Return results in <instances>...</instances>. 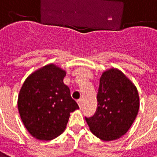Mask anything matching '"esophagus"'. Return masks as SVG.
Returning a JSON list of instances; mask_svg holds the SVG:
<instances>
[{
	"mask_svg": "<svg viewBox=\"0 0 157 157\" xmlns=\"http://www.w3.org/2000/svg\"><path fill=\"white\" fill-rule=\"evenodd\" d=\"M77 102H78V106H79V108H82V106H83V100L82 99H78V101H77Z\"/></svg>",
	"mask_w": 157,
	"mask_h": 157,
	"instance_id": "34e87169",
	"label": "esophagus"
}]
</instances>
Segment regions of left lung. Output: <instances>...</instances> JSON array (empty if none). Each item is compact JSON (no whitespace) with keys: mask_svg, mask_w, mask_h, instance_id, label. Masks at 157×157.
I'll return each instance as SVG.
<instances>
[{"mask_svg":"<svg viewBox=\"0 0 157 157\" xmlns=\"http://www.w3.org/2000/svg\"><path fill=\"white\" fill-rule=\"evenodd\" d=\"M97 109L85 117L93 134L103 141H112L126 134L139 109L138 90L117 68L102 72L97 93Z\"/></svg>","mask_w":157,"mask_h":157,"instance_id":"8db88e82","label":"left lung"}]
</instances>
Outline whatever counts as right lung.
Segmentation results:
<instances>
[{
  "mask_svg": "<svg viewBox=\"0 0 157 157\" xmlns=\"http://www.w3.org/2000/svg\"><path fill=\"white\" fill-rule=\"evenodd\" d=\"M66 71L55 64L39 68L24 82L18 109L30 134L39 140H51L66 129L70 113L78 109L63 79Z\"/></svg>",
  "mask_w": 157,
  "mask_h": 157,
  "instance_id": "right-lung-1",
  "label": "right lung"
}]
</instances>
